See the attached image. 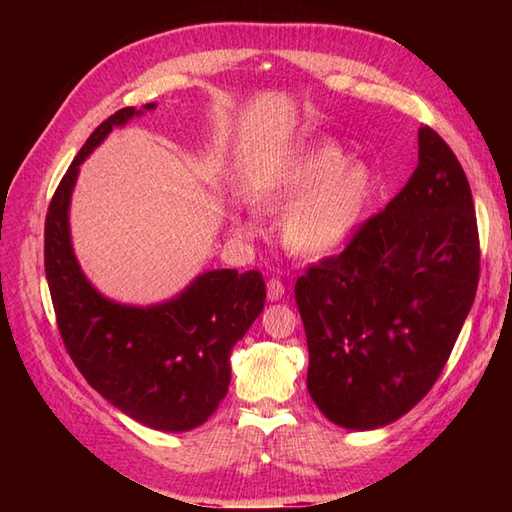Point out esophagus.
I'll list each match as a JSON object with an SVG mask.
<instances>
[{"label": "esophagus", "mask_w": 512, "mask_h": 512, "mask_svg": "<svg viewBox=\"0 0 512 512\" xmlns=\"http://www.w3.org/2000/svg\"><path fill=\"white\" fill-rule=\"evenodd\" d=\"M266 290H268V299L270 301H279L281 297H284L286 286H284V281H281V279L270 277L268 284H266Z\"/></svg>", "instance_id": "obj_1"}]
</instances>
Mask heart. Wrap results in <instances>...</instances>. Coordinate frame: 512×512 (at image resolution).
I'll list each match as a JSON object with an SVG mask.
<instances>
[{"mask_svg":"<svg viewBox=\"0 0 512 512\" xmlns=\"http://www.w3.org/2000/svg\"><path fill=\"white\" fill-rule=\"evenodd\" d=\"M314 188L313 192L311 189ZM372 180L365 167H345V156L332 145L314 147L290 160L255 189V200L279 209L301 198L284 217L286 244L303 255H323L352 233L361 217ZM239 233L253 235L257 224L250 215L235 217Z\"/></svg>","mask_w":512,"mask_h":512,"instance_id":"b5f03b06","label":"heart"}]
</instances>
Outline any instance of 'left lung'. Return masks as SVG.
Instances as JSON below:
<instances>
[{
  "label": "left lung",
  "instance_id": "obj_1",
  "mask_svg": "<svg viewBox=\"0 0 512 512\" xmlns=\"http://www.w3.org/2000/svg\"><path fill=\"white\" fill-rule=\"evenodd\" d=\"M418 167L341 253L297 277L308 391L345 429L405 416L442 374L480 281V233L466 173L422 125Z\"/></svg>",
  "mask_w": 512,
  "mask_h": 512
}]
</instances>
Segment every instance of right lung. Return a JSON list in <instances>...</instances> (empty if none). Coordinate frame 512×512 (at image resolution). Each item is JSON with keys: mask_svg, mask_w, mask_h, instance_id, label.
Here are the masks:
<instances>
[{"mask_svg": "<svg viewBox=\"0 0 512 512\" xmlns=\"http://www.w3.org/2000/svg\"><path fill=\"white\" fill-rule=\"evenodd\" d=\"M134 114L123 107L103 121L65 171L48 206L43 264L59 334L85 380L145 427L189 431L226 396L233 345L264 310L266 284L259 270H211L154 308L118 306L88 284L70 244L72 187L90 151Z\"/></svg>", "mask_w": 512, "mask_h": 512, "instance_id": "obj_1", "label": "right lung"}]
</instances>
